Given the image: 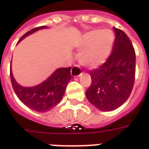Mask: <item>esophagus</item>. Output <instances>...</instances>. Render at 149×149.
<instances>
[{
  "instance_id": "1",
  "label": "esophagus",
  "mask_w": 149,
  "mask_h": 149,
  "mask_svg": "<svg viewBox=\"0 0 149 149\" xmlns=\"http://www.w3.org/2000/svg\"><path fill=\"white\" fill-rule=\"evenodd\" d=\"M81 69L80 68V66L77 65H74L71 69V75L72 77H79L80 75H81Z\"/></svg>"
}]
</instances>
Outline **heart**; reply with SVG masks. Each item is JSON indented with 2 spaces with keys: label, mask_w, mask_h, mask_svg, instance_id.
<instances>
[{
  "label": "heart",
  "mask_w": 149,
  "mask_h": 149,
  "mask_svg": "<svg viewBox=\"0 0 149 149\" xmlns=\"http://www.w3.org/2000/svg\"><path fill=\"white\" fill-rule=\"evenodd\" d=\"M115 37L111 30H93L84 34L80 42L84 50L80 55L81 64L89 68H97L109 58L112 52Z\"/></svg>",
  "instance_id": "b5f03b06"
}]
</instances>
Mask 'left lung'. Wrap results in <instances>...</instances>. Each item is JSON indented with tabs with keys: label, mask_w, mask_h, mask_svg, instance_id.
<instances>
[{
	"label": "left lung",
	"mask_w": 149,
	"mask_h": 149,
	"mask_svg": "<svg viewBox=\"0 0 149 149\" xmlns=\"http://www.w3.org/2000/svg\"><path fill=\"white\" fill-rule=\"evenodd\" d=\"M115 40L111 54L103 65L89 71L92 83L86 97L101 111H112L122 105L134 85L136 53L129 37L114 28Z\"/></svg>",
	"instance_id": "obj_1"
}]
</instances>
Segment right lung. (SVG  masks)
Segmentation results:
<instances>
[{
	"label": "right lung",
	"instance_id": "right-lung-1",
	"mask_svg": "<svg viewBox=\"0 0 149 149\" xmlns=\"http://www.w3.org/2000/svg\"><path fill=\"white\" fill-rule=\"evenodd\" d=\"M45 28V26L34 28L23 35L19 41L38 29ZM71 77V67L60 68L41 84L34 87H22L14 80L10 68V79L15 93L24 104L40 112L49 111L61 101Z\"/></svg>",
	"mask_w": 149,
	"mask_h": 149
}]
</instances>
